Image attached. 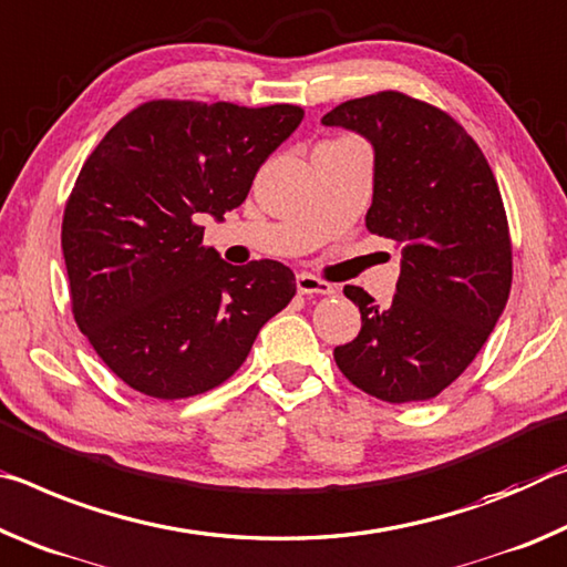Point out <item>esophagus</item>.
I'll use <instances>...</instances> for the list:
<instances>
[{"mask_svg": "<svg viewBox=\"0 0 567 567\" xmlns=\"http://www.w3.org/2000/svg\"><path fill=\"white\" fill-rule=\"evenodd\" d=\"M296 289H299V293H303V296H311V293L329 296V293H333V286L329 281H321V278L311 276V274L296 276Z\"/></svg>", "mask_w": 567, "mask_h": 567, "instance_id": "34e87169", "label": "esophagus"}]
</instances>
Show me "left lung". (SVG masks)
<instances>
[{"label":"left lung","instance_id":"8db88e82","mask_svg":"<svg viewBox=\"0 0 567 567\" xmlns=\"http://www.w3.org/2000/svg\"><path fill=\"white\" fill-rule=\"evenodd\" d=\"M374 147L367 228L402 246L389 306L344 286L361 311L354 341L333 349L351 384L382 402H426L485 344L513 286V244L497 181L457 120L404 92L341 102L321 117Z\"/></svg>","mask_w":567,"mask_h":567}]
</instances>
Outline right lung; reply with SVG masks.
<instances>
[{
	"label": "right lung",
	"mask_w": 567,
	"mask_h": 567,
	"mask_svg": "<svg viewBox=\"0 0 567 567\" xmlns=\"http://www.w3.org/2000/svg\"><path fill=\"white\" fill-rule=\"evenodd\" d=\"M301 120L299 105L151 100L82 165L62 218L72 313L135 392L185 399L223 384L293 299L289 266L226 264L198 218L238 208Z\"/></svg>",
	"instance_id": "1"
}]
</instances>
